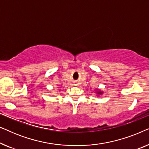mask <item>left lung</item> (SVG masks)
<instances>
[{
	"label": "left lung",
	"instance_id": "obj_1",
	"mask_svg": "<svg viewBox=\"0 0 149 149\" xmlns=\"http://www.w3.org/2000/svg\"><path fill=\"white\" fill-rule=\"evenodd\" d=\"M97 92V94H102V91H100V90H97V91H95Z\"/></svg>",
	"mask_w": 149,
	"mask_h": 149
}]
</instances>
